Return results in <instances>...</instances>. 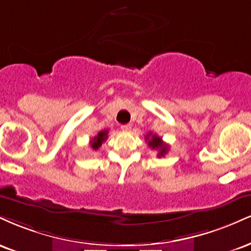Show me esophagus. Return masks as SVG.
Wrapping results in <instances>:
<instances>
[{
	"mask_svg": "<svg viewBox=\"0 0 251 251\" xmlns=\"http://www.w3.org/2000/svg\"><path fill=\"white\" fill-rule=\"evenodd\" d=\"M131 128H132L131 124H126V125H123L122 126V129H123V131H125V132L131 131Z\"/></svg>",
	"mask_w": 251,
	"mask_h": 251,
	"instance_id": "obj_1",
	"label": "esophagus"
}]
</instances>
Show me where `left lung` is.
Segmentation results:
<instances>
[{
    "instance_id": "left-lung-1",
    "label": "left lung",
    "mask_w": 251,
    "mask_h": 251,
    "mask_svg": "<svg viewBox=\"0 0 251 251\" xmlns=\"http://www.w3.org/2000/svg\"><path fill=\"white\" fill-rule=\"evenodd\" d=\"M146 140H148V145L152 150H158V157H164L166 154V152L169 151V145H166L163 142L162 138L158 137L157 134H152L151 132L146 134Z\"/></svg>"
}]
</instances>
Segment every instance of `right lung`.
<instances>
[{
	"instance_id": "obj_1",
	"label": "right lung",
	"mask_w": 251,
	"mask_h": 251,
	"mask_svg": "<svg viewBox=\"0 0 251 251\" xmlns=\"http://www.w3.org/2000/svg\"><path fill=\"white\" fill-rule=\"evenodd\" d=\"M107 133H108V129H105V131L99 132V133H98L94 138H92L91 148L97 151V150L101 146V144L105 142L106 139H107Z\"/></svg>"
}]
</instances>
